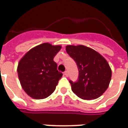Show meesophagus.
Listing matches in <instances>:
<instances>
[{"label":"esophagus","instance_id":"obj_1","mask_svg":"<svg viewBox=\"0 0 128 128\" xmlns=\"http://www.w3.org/2000/svg\"><path fill=\"white\" fill-rule=\"evenodd\" d=\"M64 75L66 76H68V72L66 71L64 72Z\"/></svg>","mask_w":128,"mask_h":128}]
</instances>
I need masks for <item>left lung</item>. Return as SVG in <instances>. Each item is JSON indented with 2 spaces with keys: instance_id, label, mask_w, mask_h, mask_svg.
<instances>
[{
  "instance_id": "8db88e82",
  "label": "left lung",
  "mask_w": 128,
  "mask_h": 128,
  "mask_svg": "<svg viewBox=\"0 0 128 128\" xmlns=\"http://www.w3.org/2000/svg\"><path fill=\"white\" fill-rule=\"evenodd\" d=\"M66 49L76 61L79 72L76 83L70 81L72 90L83 100L100 96L111 80L112 70L109 63L98 52L85 45H70Z\"/></svg>"
}]
</instances>
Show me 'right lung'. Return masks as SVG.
<instances>
[{
	"mask_svg": "<svg viewBox=\"0 0 128 128\" xmlns=\"http://www.w3.org/2000/svg\"><path fill=\"white\" fill-rule=\"evenodd\" d=\"M60 45L42 43L32 48L19 60L17 72L25 93L34 99H43L54 92L62 74L57 70L54 57Z\"/></svg>",
	"mask_w": 128,
	"mask_h": 128,
	"instance_id": "1",
	"label": "right lung"
}]
</instances>
